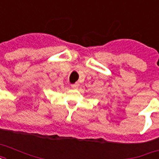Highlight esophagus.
Listing matches in <instances>:
<instances>
[{"instance_id":"esophagus-1","label":"esophagus","mask_w":159,"mask_h":159,"mask_svg":"<svg viewBox=\"0 0 159 159\" xmlns=\"http://www.w3.org/2000/svg\"><path fill=\"white\" fill-rule=\"evenodd\" d=\"M78 86H79V85L77 84V83H75V84L71 85V87H72V89H77V88H78Z\"/></svg>"}]
</instances>
